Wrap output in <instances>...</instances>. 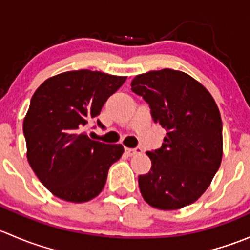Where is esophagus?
Here are the masks:
<instances>
[{
	"instance_id": "1",
	"label": "esophagus",
	"mask_w": 250,
	"mask_h": 250,
	"mask_svg": "<svg viewBox=\"0 0 250 250\" xmlns=\"http://www.w3.org/2000/svg\"><path fill=\"white\" fill-rule=\"evenodd\" d=\"M140 152H143V150H141L140 147H135V148H128V147H125V153H127V156H134V155H137V153H140Z\"/></svg>"
}]
</instances>
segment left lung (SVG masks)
<instances>
[{"mask_svg":"<svg viewBox=\"0 0 250 250\" xmlns=\"http://www.w3.org/2000/svg\"><path fill=\"white\" fill-rule=\"evenodd\" d=\"M130 85L167 130L161 148L146 152L152 166L139 175L141 196L162 210L192 204L210 185L223 158V122L213 97L190 75L172 69L138 75Z\"/></svg>","mask_w":250,"mask_h":250,"instance_id":"left-lung-1","label":"left lung"}]
</instances>
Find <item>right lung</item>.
<instances>
[{
  "instance_id": "obj_1",
  "label": "right lung",
  "mask_w": 250,
  "mask_h": 250,
  "mask_svg": "<svg viewBox=\"0 0 250 250\" xmlns=\"http://www.w3.org/2000/svg\"><path fill=\"white\" fill-rule=\"evenodd\" d=\"M125 80L90 70L67 71L48 78L32 95L22 125L27 161L58 198L87 202L104 188L125 148L92 140L85 128Z\"/></svg>"
}]
</instances>
